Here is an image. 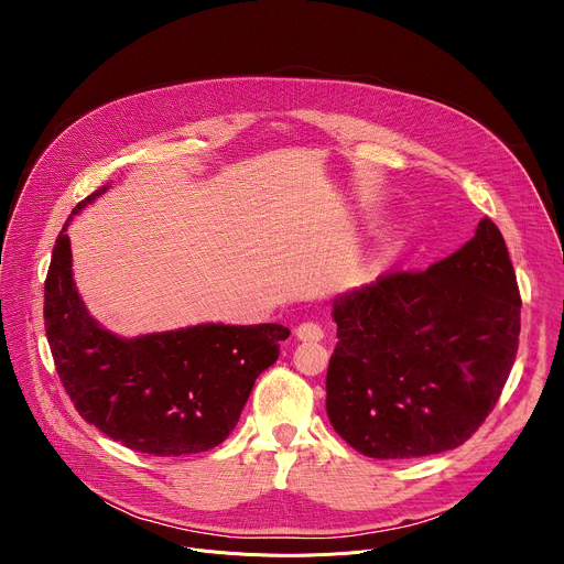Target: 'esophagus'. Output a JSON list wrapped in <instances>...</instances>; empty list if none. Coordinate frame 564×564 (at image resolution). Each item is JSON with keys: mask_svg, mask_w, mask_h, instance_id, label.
<instances>
[{"mask_svg": "<svg viewBox=\"0 0 564 564\" xmlns=\"http://www.w3.org/2000/svg\"><path fill=\"white\" fill-rule=\"evenodd\" d=\"M294 335L301 341H321L324 339V328L314 324V321H303V324L294 330Z\"/></svg>", "mask_w": 564, "mask_h": 564, "instance_id": "obj_1", "label": "esophagus"}]
</instances>
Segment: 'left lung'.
Returning a JSON list of instances; mask_svg holds the SVG:
<instances>
[{
	"instance_id": "1",
	"label": "left lung",
	"mask_w": 564,
	"mask_h": 564,
	"mask_svg": "<svg viewBox=\"0 0 564 564\" xmlns=\"http://www.w3.org/2000/svg\"><path fill=\"white\" fill-rule=\"evenodd\" d=\"M520 305L491 218L429 270L381 274L339 294L326 377L330 424L375 459L457 448L489 417L509 379Z\"/></svg>"
}]
</instances>
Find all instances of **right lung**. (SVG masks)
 Returning <instances> with one entry per match:
<instances>
[{
  "label": "right lung",
  "instance_id": "1",
  "mask_svg": "<svg viewBox=\"0 0 564 564\" xmlns=\"http://www.w3.org/2000/svg\"><path fill=\"white\" fill-rule=\"evenodd\" d=\"M105 192L107 185L75 205L44 283V326L59 381L75 411L127 448L158 457L209 451L234 431L290 330L200 324L124 339L102 328L77 294L66 227Z\"/></svg>",
  "mask_w": 564,
  "mask_h": 564
}]
</instances>
